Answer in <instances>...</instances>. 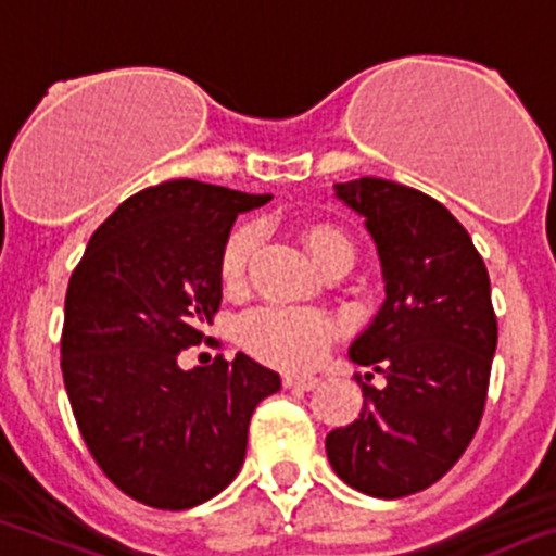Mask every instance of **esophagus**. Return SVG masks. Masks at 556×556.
Listing matches in <instances>:
<instances>
[{
    "label": "esophagus",
    "mask_w": 556,
    "mask_h": 556,
    "mask_svg": "<svg viewBox=\"0 0 556 556\" xmlns=\"http://www.w3.org/2000/svg\"><path fill=\"white\" fill-rule=\"evenodd\" d=\"M319 378H314V375H283V386L287 389H298V391H312L317 389Z\"/></svg>",
    "instance_id": "34e87169"
}]
</instances>
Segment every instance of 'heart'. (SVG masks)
<instances>
[{
  "label": "heart",
  "mask_w": 556,
  "mask_h": 556,
  "mask_svg": "<svg viewBox=\"0 0 556 556\" xmlns=\"http://www.w3.org/2000/svg\"><path fill=\"white\" fill-rule=\"evenodd\" d=\"M303 239L319 269L353 262V242L339 228L312 226L305 228ZM256 242V226L244 223L233 228L223 244L220 281L228 292L242 289ZM330 336H333V323L325 314L300 312V308H262L239 325V344L264 364L281 369H308L317 364Z\"/></svg>",
  "instance_id": "obj_1"
}]
</instances>
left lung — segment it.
<instances>
[{
    "mask_svg": "<svg viewBox=\"0 0 556 556\" xmlns=\"http://www.w3.org/2000/svg\"><path fill=\"white\" fill-rule=\"evenodd\" d=\"M378 244L386 300L350 358L386 383L325 438L336 475L355 491L400 498L438 482L471 444L496 353L491 278L444 203L386 178L333 185Z\"/></svg>",
    "mask_w": 556,
    "mask_h": 556,
    "instance_id": "1",
    "label": "left lung"
}]
</instances>
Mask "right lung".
Here are the masks:
<instances>
[{
	"instance_id": "right-lung-1",
	"label": "right lung",
	"mask_w": 556,
	"mask_h": 556,
	"mask_svg": "<svg viewBox=\"0 0 556 556\" xmlns=\"http://www.w3.org/2000/svg\"><path fill=\"white\" fill-rule=\"evenodd\" d=\"M267 201L162 181L96 228L71 275L60 364L74 419L106 480L156 510H187L231 485L253 410L281 389L244 353L178 366L220 308L233 220Z\"/></svg>"
}]
</instances>
